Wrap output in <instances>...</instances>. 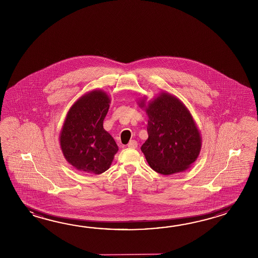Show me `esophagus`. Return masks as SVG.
Masks as SVG:
<instances>
[{
  "mask_svg": "<svg viewBox=\"0 0 258 258\" xmlns=\"http://www.w3.org/2000/svg\"><path fill=\"white\" fill-rule=\"evenodd\" d=\"M128 148H137V142L136 140H131L129 144H128V146H127Z\"/></svg>",
  "mask_w": 258,
  "mask_h": 258,
  "instance_id": "esophagus-1",
  "label": "esophagus"
}]
</instances>
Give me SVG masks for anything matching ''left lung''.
Listing matches in <instances>:
<instances>
[{
    "label": "left lung",
    "mask_w": 258,
    "mask_h": 258,
    "mask_svg": "<svg viewBox=\"0 0 258 258\" xmlns=\"http://www.w3.org/2000/svg\"><path fill=\"white\" fill-rule=\"evenodd\" d=\"M138 106L148 115V138L141 147L149 166L158 173L170 175L182 172L198 159L202 138L186 106L172 94L161 91Z\"/></svg>",
    "instance_id": "obj_1"
}]
</instances>
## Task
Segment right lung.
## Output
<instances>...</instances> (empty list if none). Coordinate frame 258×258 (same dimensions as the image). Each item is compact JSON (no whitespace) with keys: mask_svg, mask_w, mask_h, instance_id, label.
<instances>
[{"mask_svg":"<svg viewBox=\"0 0 258 258\" xmlns=\"http://www.w3.org/2000/svg\"><path fill=\"white\" fill-rule=\"evenodd\" d=\"M110 96L101 89L84 94L72 105L60 130V147L77 170L100 174L108 170L119 148L103 128Z\"/></svg>","mask_w":258,"mask_h":258,"instance_id":"obj_1","label":"right lung"}]
</instances>
